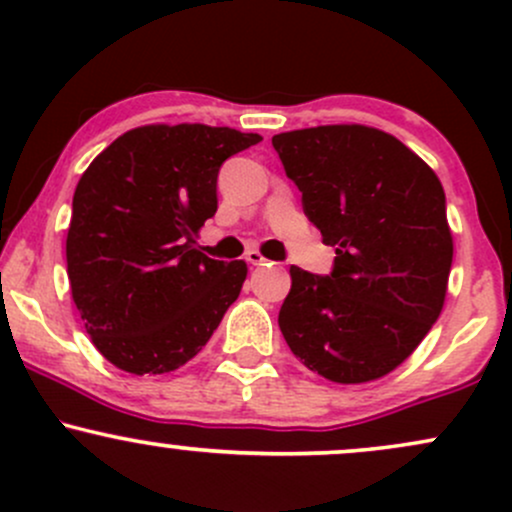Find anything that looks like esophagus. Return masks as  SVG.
Listing matches in <instances>:
<instances>
[{
  "mask_svg": "<svg viewBox=\"0 0 512 512\" xmlns=\"http://www.w3.org/2000/svg\"><path fill=\"white\" fill-rule=\"evenodd\" d=\"M245 262L252 264V267H262V264H267V257L260 250H248L245 252Z\"/></svg>",
  "mask_w": 512,
  "mask_h": 512,
  "instance_id": "34e87169",
  "label": "esophagus"
}]
</instances>
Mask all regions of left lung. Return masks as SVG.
<instances>
[{
    "mask_svg": "<svg viewBox=\"0 0 512 512\" xmlns=\"http://www.w3.org/2000/svg\"><path fill=\"white\" fill-rule=\"evenodd\" d=\"M272 144L305 216L337 252L327 276L291 267L281 334L303 366L332 383L383 378L443 310L452 267L443 185L373 127L293 129Z\"/></svg>",
    "mask_w": 512,
    "mask_h": 512,
    "instance_id": "left-lung-1",
    "label": "left lung"
}]
</instances>
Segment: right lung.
Returning a JSON list of instances; mask_svg holds the SVG:
<instances>
[{"mask_svg":"<svg viewBox=\"0 0 512 512\" xmlns=\"http://www.w3.org/2000/svg\"><path fill=\"white\" fill-rule=\"evenodd\" d=\"M260 134L146 125L117 137L81 175L67 233L76 310L96 349L134 375L185 366L219 327L248 276L211 260L197 231L216 214L226 158Z\"/></svg>","mask_w":512,"mask_h":512,"instance_id":"1","label":"right lung"}]
</instances>
